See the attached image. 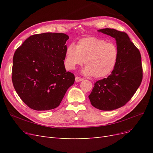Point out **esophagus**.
I'll return each instance as SVG.
<instances>
[{
    "mask_svg": "<svg viewBox=\"0 0 153 153\" xmlns=\"http://www.w3.org/2000/svg\"><path fill=\"white\" fill-rule=\"evenodd\" d=\"M83 80V78H80V77H79V76H76V77H75V81L76 82H81V81H82Z\"/></svg>",
    "mask_w": 153,
    "mask_h": 153,
    "instance_id": "obj_1",
    "label": "esophagus"
}]
</instances>
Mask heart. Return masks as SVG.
<instances>
[{"label":"heart","mask_w":153,"mask_h":153,"mask_svg":"<svg viewBox=\"0 0 153 153\" xmlns=\"http://www.w3.org/2000/svg\"><path fill=\"white\" fill-rule=\"evenodd\" d=\"M119 50L114 43L95 37H87L78 41L76 45H69L65 50L64 64L72 70L84 62L83 72L96 78H104L112 72L116 65Z\"/></svg>","instance_id":"1"}]
</instances>
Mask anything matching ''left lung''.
<instances>
[{"instance_id": "obj_1", "label": "left lung", "mask_w": 153, "mask_h": 153, "mask_svg": "<svg viewBox=\"0 0 153 153\" xmlns=\"http://www.w3.org/2000/svg\"><path fill=\"white\" fill-rule=\"evenodd\" d=\"M98 31L115 39L119 56L112 72L95 83L89 98L96 108L113 110L126 105L141 84V55L126 32L108 28Z\"/></svg>"}]
</instances>
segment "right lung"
Wrapping results in <instances>:
<instances>
[{
  "instance_id": "add662e5",
  "label": "right lung",
  "mask_w": 153,
  "mask_h": 153,
  "mask_svg": "<svg viewBox=\"0 0 153 153\" xmlns=\"http://www.w3.org/2000/svg\"><path fill=\"white\" fill-rule=\"evenodd\" d=\"M68 39L64 33L34 34L15 51L13 84L29 108L39 111L57 108L75 82V75L66 71L64 64Z\"/></svg>"
}]
</instances>
